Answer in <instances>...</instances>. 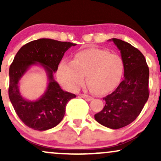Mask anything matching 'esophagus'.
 Instances as JSON below:
<instances>
[{
    "instance_id": "esophagus-1",
    "label": "esophagus",
    "mask_w": 161,
    "mask_h": 161,
    "mask_svg": "<svg viewBox=\"0 0 161 161\" xmlns=\"http://www.w3.org/2000/svg\"><path fill=\"white\" fill-rule=\"evenodd\" d=\"M81 97H82V98L86 99V101H92V100H93V97H91V96L89 95H84V94H82V95H80Z\"/></svg>"
}]
</instances>
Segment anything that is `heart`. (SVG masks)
Masks as SVG:
<instances>
[{
	"instance_id": "heart-1",
	"label": "heart",
	"mask_w": 161,
	"mask_h": 161,
	"mask_svg": "<svg viewBox=\"0 0 161 161\" xmlns=\"http://www.w3.org/2000/svg\"><path fill=\"white\" fill-rule=\"evenodd\" d=\"M123 73L121 57L104 49L90 47L73 55V60H63L57 67V78L64 88L77 91L86 77L87 84L96 95H104L119 84Z\"/></svg>"
}]
</instances>
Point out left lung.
<instances>
[{"mask_svg": "<svg viewBox=\"0 0 161 161\" xmlns=\"http://www.w3.org/2000/svg\"><path fill=\"white\" fill-rule=\"evenodd\" d=\"M120 51L125 79L114 92L104 97V108L95 115V120L108 128L117 129L132 123L149 97V68L139 50L128 42L112 38Z\"/></svg>", "mask_w": 161, "mask_h": 161, "instance_id": "obj_1", "label": "left lung"}]
</instances>
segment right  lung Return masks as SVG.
I'll use <instances>...</instances> for the list:
<instances>
[{
    "instance_id": "1",
    "label": "right lung",
    "mask_w": 161,
    "mask_h": 161,
    "mask_svg": "<svg viewBox=\"0 0 161 161\" xmlns=\"http://www.w3.org/2000/svg\"><path fill=\"white\" fill-rule=\"evenodd\" d=\"M75 45L71 42L40 38L25 44L16 53L9 69V97L19 119L29 128L45 131L56 126L64 118L68 101L76 97L62 90L53 75L64 53ZM38 63L45 68L49 82L39 99L28 101L21 97L18 83L31 65Z\"/></svg>"
}]
</instances>
